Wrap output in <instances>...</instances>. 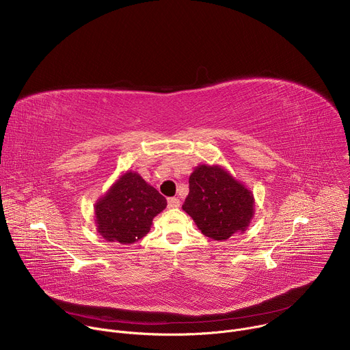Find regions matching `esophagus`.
<instances>
[{
	"instance_id": "34e87169",
	"label": "esophagus",
	"mask_w": 350,
	"mask_h": 350,
	"mask_svg": "<svg viewBox=\"0 0 350 350\" xmlns=\"http://www.w3.org/2000/svg\"><path fill=\"white\" fill-rule=\"evenodd\" d=\"M180 205H181V202H180L178 198H169V199H167V206H169L170 209L180 208Z\"/></svg>"
}]
</instances>
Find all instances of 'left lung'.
Wrapping results in <instances>:
<instances>
[{"mask_svg": "<svg viewBox=\"0 0 350 350\" xmlns=\"http://www.w3.org/2000/svg\"><path fill=\"white\" fill-rule=\"evenodd\" d=\"M183 211L198 230L215 241L245 232L255 216V196L220 165L201 163L189 176Z\"/></svg>", "mask_w": 350, "mask_h": 350, "instance_id": "1", "label": "left lung"}]
</instances>
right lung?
Returning <instances> with one entry per match:
<instances>
[{
	"label": "right lung",
	"instance_id": "obj_1",
	"mask_svg": "<svg viewBox=\"0 0 350 350\" xmlns=\"http://www.w3.org/2000/svg\"><path fill=\"white\" fill-rule=\"evenodd\" d=\"M166 206V198L137 172H123L94 205L96 232L108 242L135 243Z\"/></svg>",
	"mask_w": 350,
	"mask_h": 350
}]
</instances>
